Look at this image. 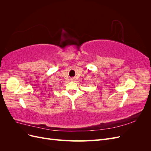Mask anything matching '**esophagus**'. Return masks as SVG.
<instances>
[{
    "instance_id": "esophagus-1",
    "label": "esophagus",
    "mask_w": 151,
    "mask_h": 151,
    "mask_svg": "<svg viewBox=\"0 0 151 151\" xmlns=\"http://www.w3.org/2000/svg\"><path fill=\"white\" fill-rule=\"evenodd\" d=\"M73 79H72V80H73Z\"/></svg>"
}]
</instances>
